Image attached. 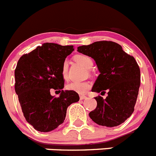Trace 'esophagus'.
Masks as SVG:
<instances>
[{
  "mask_svg": "<svg viewBox=\"0 0 156 156\" xmlns=\"http://www.w3.org/2000/svg\"><path fill=\"white\" fill-rule=\"evenodd\" d=\"M80 100H83V99L87 98V97H86V96H83V95H80Z\"/></svg>",
  "mask_w": 156,
  "mask_h": 156,
  "instance_id": "34e87169",
  "label": "esophagus"
}]
</instances>
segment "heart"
<instances>
[{
  "label": "heart",
  "mask_w": 156,
  "mask_h": 156,
  "mask_svg": "<svg viewBox=\"0 0 156 156\" xmlns=\"http://www.w3.org/2000/svg\"><path fill=\"white\" fill-rule=\"evenodd\" d=\"M75 60L78 63L82 65L87 69H90L93 66V60L90 57L84 55H78L75 57ZM62 76L64 80L68 78V62L64 61L61 69ZM91 87L90 82H71L66 85V89L72 91L76 92L80 94H84Z\"/></svg>",
  "instance_id": "heart-1"
}]
</instances>
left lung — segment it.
Masks as SVG:
<instances>
[{"label":"left lung","instance_id":"left-lung-1","mask_svg":"<svg viewBox=\"0 0 156 156\" xmlns=\"http://www.w3.org/2000/svg\"><path fill=\"white\" fill-rule=\"evenodd\" d=\"M77 51L91 57L100 72L92 91L101 94L108 91L105 99L94 98L97 107L89 113L90 119L107 127L124 122L133 112L140 84V68L134 58L112 41L83 45Z\"/></svg>","mask_w":156,"mask_h":156}]
</instances>
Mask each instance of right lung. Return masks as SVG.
<instances>
[{"label": "right lung", "instance_id": "1", "mask_svg": "<svg viewBox=\"0 0 156 156\" xmlns=\"http://www.w3.org/2000/svg\"><path fill=\"white\" fill-rule=\"evenodd\" d=\"M73 51V45L44 43L18 62L15 90L26 120L38 131L56 129L64 122L67 108L80 100L76 92L62 90V66ZM52 89L61 93L58 98L50 95Z\"/></svg>", "mask_w": 156, "mask_h": 156}]
</instances>
